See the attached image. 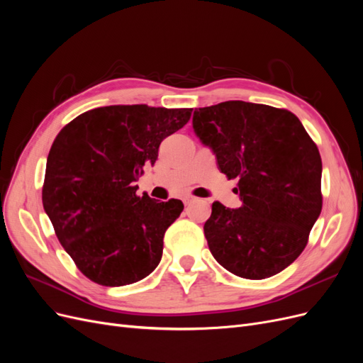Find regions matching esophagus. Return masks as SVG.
Returning a JSON list of instances; mask_svg holds the SVG:
<instances>
[{"label": "esophagus", "instance_id": "esophagus-1", "mask_svg": "<svg viewBox=\"0 0 363 363\" xmlns=\"http://www.w3.org/2000/svg\"><path fill=\"white\" fill-rule=\"evenodd\" d=\"M194 201H195V199H194V196H184V200H183L184 206H189V204H192Z\"/></svg>", "mask_w": 363, "mask_h": 363}]
</instances>
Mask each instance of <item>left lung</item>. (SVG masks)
Returning a JSON list of instances; mask_svg holds the SVG:
<instances>
[{"instance_id": "8db88e82", "label": "left lung", "mask_w": 363, "mask_h": 363, "mask_svg": "<svg viewBox=\"0 0 363 363\" xmlns=\"http://www.w3.org/2000/svg\"><path fill=\"white\" fill-rule=\"evenodd\" d=\"M195 135L238 179L242 206L219 201L204 224L208 250L238 277L276 276L301 255L321 213L323 163L300 119L286 108L225 101L196 108Z\"/></svg>"}]
</instances>
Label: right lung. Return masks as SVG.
<instances>
[{"label":"right lung","mask_w":363,"mask_h":363,"mask_svg":"<svg viewBox=\"0 0 363 363\" xmlns=\"http://www.w3.org/2000/svg\"><path fill=\"white\" fill-rule=\"evenodd\" d=\"M192 108L106 106L72 119L54 139L42 188L59 242L84 276L124 286L156 269L180 200L136 195L135 182L155 164L160 142L191 119Z\"/></svg>","instance_id":"right-lung-1"}]
</instances>
